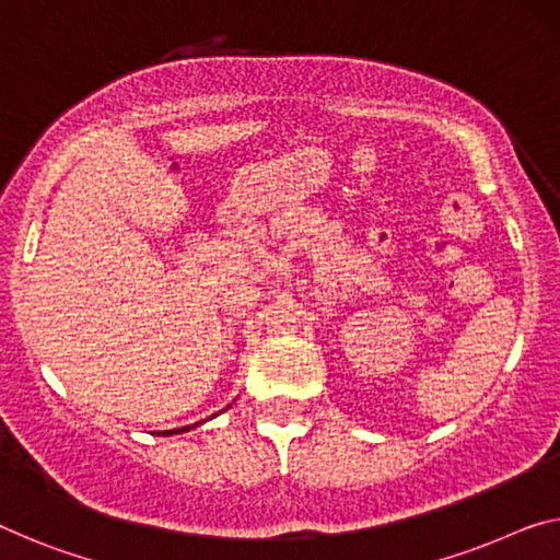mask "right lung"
Instances as JSON below:
<instances>
[{"mask_svg":"<svg viewBox=\"0 0 560 560\" xmlns=\"http://www.w3.org/2000/svg\"><path fill=\"white\" fill-rule=\"evenodd\" d=\"M230 408V406H228ZM214 418V416H212ZM205 420H200V423H192V425H185V428H175V430H162V433H158V435H177V433H187V430H192V428H197V425H202Z\"/></svg>","mask_w":560,"mask_h":560,"instance_id":"1","label":"right lung"}]
</instances>
